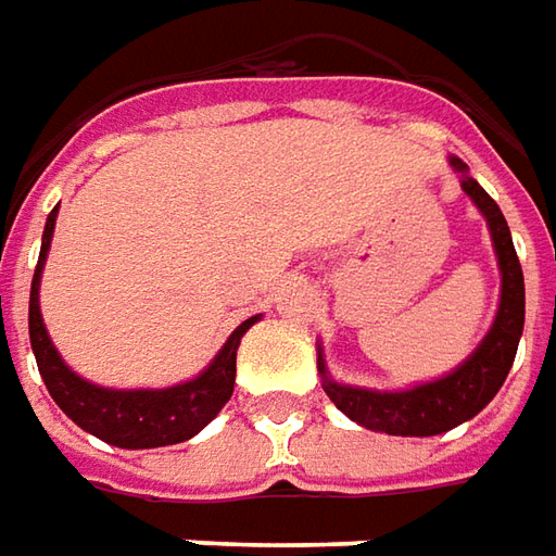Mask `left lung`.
Listing matches in <instances>:
<instances>
[{
	"mask_svg": "<svg viewBox=\"0 0 556 556\" xmlns=\"http://www.w3.org/2000/svg\"><path fill=\"white\" fill-rule=\"evenodd\" d=\"M451 167L453 173H459V188L478 206V213L486 218V230L493 240L502 277L500 307H496L493 326L484 334V341L471 350V356L463 358L453 371L407 389H368L341 383L328 374L326 353L319 346L316 368L323 374V389L328 392V399L350 420L371 429V432L429 438L456 429L459 422L478 417L493 402V395L500 392L515 365L517 343L523 334L527 294H523V270L517 262L511 230H508V222L496 206V200L468 176V167L456 154H451Z\"/></svg>",
	"mask_w": 556,
	"mask_h": 556,
	"instance_id": "obj_1",
	"label": "left lung"
}]
</instances>
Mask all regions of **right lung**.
<instances>
[{
    "mask_svg": "<svg viewBox=\"0 0 556 556\" xmlns=\"http://www.w3.org/2000/svg\"><path fill=\"white\" fill-rule=\"evenodd\" d=\"M56 210L60 206H54L45 222L39 264L33 274V289H29V343H33L39 374L51 399L75 426H81L85 432L97 435L112 447L146 451V447L182 444L188 438H194L206 422L215 420V414L222 407L228 405L230 392H233V377H237V346L262 316H249L247 323L233 328L213 362L185 383L161 389H112L90 383L63 362L48 328H45V319H41L39 286L41 270L48 262V249L54 240Z\"/></svg>",
    "mask_w": 556,
    "mask_h": 556,
    "instance_id": "1",
    "label": "right lung"
}]
</instances>
